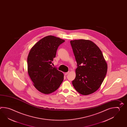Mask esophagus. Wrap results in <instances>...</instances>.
Returning a JSON list of instances; mask_svg holds the SVG:
<instances>
[{"mask_svg":"<svg viewBox=\"0 0 127 127\" xmlns=\"http://www.w3.org/2000/svg\"><path fill=\"white\" fill-rule=\"evenodd\" d=\"M69 72H70V71H68V72H67L65 73V75H68V74H69Z\"/></svg>","mask_w":127,"mask_h":127,"instance_id":"obj_1","label":"esophagus"}]
</instances>
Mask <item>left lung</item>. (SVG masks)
Returning <instances> with one entry per match:
<instances>
[{
	"mask_svg": "<svg viewBox=\"0 0 127 127\" xmlns=\"http://www.w3.org/2000/svg\"><path fill=\"white\" fill-rule=\"evenodd\" d=\"M70 43L77 64L73 86L81 95L93 93L100 87L107 71L102 52L90 40H75Z\"/></svg>",
	"mask_w": 127,
	"mask_h": 127,
	"instance_id": "8db88e82",
	"label": "left lung"
}]
</instances>
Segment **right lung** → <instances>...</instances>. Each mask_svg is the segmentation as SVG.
I'll list each match as a JSON object with an SVG mask.
<instances>
[{
	"mask_svg": "<svg viewBox=\"0 0 127 127\" xmlns=\"http://www.w3.org/2000/svg\"><path fill=\"white\" fill-rule=\"evenodd\" d=\"M65 40L48 36L35 44L29 53L27 63L29 75L33 86L42 93L56 91L64 79L63 73L52 66L57 48Z\"/></svg>",
	"mask_w": 127,
	"mask_h": 127,
	"instance_id": "obj_1",
	"label": "right lung"
}]
</instances>
